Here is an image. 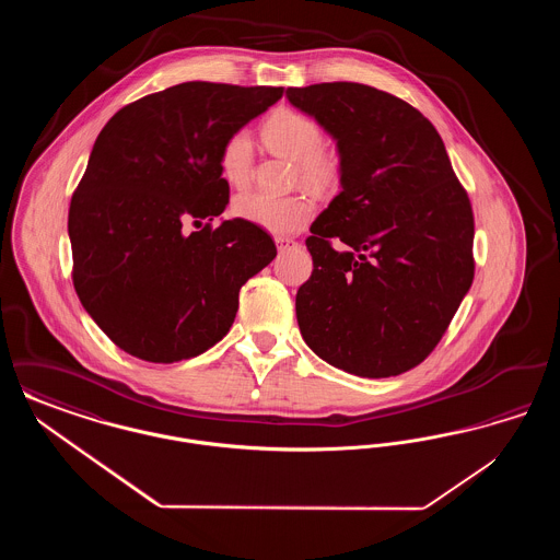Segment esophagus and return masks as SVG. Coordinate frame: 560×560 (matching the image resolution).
Listing matches in <instances>:
<instances>
[{
    "instance_id": "obj_1",
    "label": "esophagus",
    "mask_w": 560,
    "mask_h": 560,
    "mask_svg": "<svg viewBox=\"0 0 560 560\" xmlns=\"http://www.w3.org/2000/svg\"><path fill=\"white\" fill-rule=\"evenodd\" d=\"M275 243H277L279 252H283V249H290V247H295V245H298V241L292 240V237H275Z\"/></svg>"
}]
</instances>
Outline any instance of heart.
Instances as JSON below:
<instances>
[{
    "instance_id": "b5f03b06",
    "label": "heart",
    "mask_w": 560,
    "mask_h": 560,
    "mask_svg": "<svg viewBox=\"0 0 560 560\" xmlns=\"http://www.w3.org/2000/svg\"><path fill=\"white\" fill-rule=\"evenodd\" d=\"M262 138L272 153L293 161V180L315 190H329L340 183V153L323 144V130L315 117L298 108H277L262 124ZM218 163L229 185L245 187L254 163L249 133L243 130L231 133L220 147ZM233 212L272 235H290L313 218L315 201L302 192L275 197L249 190L235 199Z\"/></svg>"
}]
</instances>
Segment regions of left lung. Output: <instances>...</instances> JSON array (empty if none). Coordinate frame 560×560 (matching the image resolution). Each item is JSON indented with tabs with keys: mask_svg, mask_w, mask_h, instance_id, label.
<instances>
[{
	"mask_svg": "<svg viewBox=\"0 0 560 560\" xmlns=\"http://www.w3.org/2000/svg\"><path fill=\"white\" fill-rule=\"evenodd\" d=\"M338 142L342 190L311 226L295 293L302 338L329 365L390 377L420 365L475 279V215L434 126L352 81L288 88Z\"/></svg>",
	"mask_w": 560,
	"mask_h": 560,
	"instance_id": "obj_1",
	"label": "left lung"
}]
</instances>
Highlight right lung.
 <instances>
[{"instance_id":"right-lung-1","label":"right lung","mask_w":560,"mask_h":560,"mask_svg":"<svg viewBox=\"0 0 560 560\" xmlns=\"http://www.w3.org/2000/svg\"><path fill=\"white\" fill-rule=\"evenodd\" d=\"M281 96L187 81L119 108L98 133L69 208L73 285L128 354L176 363L206 352L229 334L241 285L277 256L260 226L210 220L229 203L222 142Z\"/></svg>"}]
</instances>
